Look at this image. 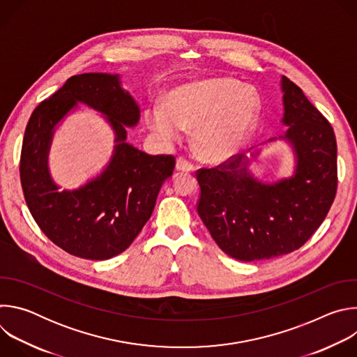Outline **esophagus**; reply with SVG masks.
I'll return each mask as SVG.
<instances>
[{"label":"esophagus","mask_w":357,"mask_h":357,"mask_svg":"<svg viewBox=\"0 0 357 357\" xmlns=\"http://www.w3.org/2000/svg\"><path fill=\"white\" fill-rule=\"evenodd\" d=\"M195 169L193 164L189 162L188 160L185 158H178L176 160V171H181V172H192Z\"/></svg>","instance_id":"34e87169"}]
</instances>
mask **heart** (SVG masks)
<instances>
[{"label":"heart","mask_w":357,"mask_h":357,"mask_svg":"<svg viewBox=\"0 0 357 357\" xmlns=\"http://www.w3.org/2000/svg\"><path fill=\"white\" fill-rule=\"evenodd\" d=\"M261 114L256 87L227 77H205L171 89L165 105L145 109L149 130L164 142L176 141L183 128H193V142L209 161L237 155L250 139Z\"/></svg>","instance_id":"b5f03b06"}]
</instances>
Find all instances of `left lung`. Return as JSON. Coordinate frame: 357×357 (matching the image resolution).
<instances>
[{"instance_id": "8db88e82", "label": "left lung", "mask_w": 357, "mask_h": 357, "mask_svg": "<svg viewBox=\"0 0 357 357\" xmlns=\"http://www.w3.org/2000/svg\"><path fill=\"white\" fill-rule=\"evenodd\" d=\"M281 90V121L288 128L280 138L294 151L291 176L261 182L248 171L244 154L196 172L197 213L216 244L240 261L268 260L298 250L322 225L336 195L337 149L332 126L285 76Z\"/></svg>"}]
</instances>
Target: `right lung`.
<instances>
[{
	"mask_svg": "<svg viewBox=\"0 0 357 357\" xmlns=\"http://www.w3.org/2000/svg\"><path fill=\"white\" fill-rule=\"evenodd\" d=\"M77 102L105 116L116 145L103 173L77 190L59 191L48 174V149L56 126ZM138 121L139 107L119 75L83 73L43 100L26 124L20 174L28 209L46 237L72 256L107 260L127 250L174 172L172 155H149L126 141L127 127Z\"/></svg>",
	"mask_w": 357,
	"mask_h": 357,
	"instance_id": "1",
	"label": "right lung"
}]
</instances>
